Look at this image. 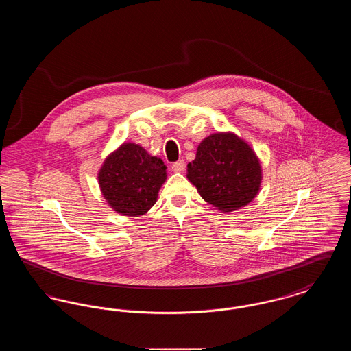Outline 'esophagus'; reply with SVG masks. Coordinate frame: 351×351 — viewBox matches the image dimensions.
I'll return each mask as SVG.
<instances>
[{
  "instance_id": "34e87169",
  "label": "esophagus",
  "mask_w": 351,
  "mask_h": 351,
  "mask_svg": "<svg viewBox=\"0 0 351 351\" xmlns=\"http://www.w3.org/2000/svg\"><path fill=\"white\" fill-rule=\"evenodd\" d=\"M171 168H172L173 172H183L184 169H185V162L184 160H179V162L173 163Z\"/></svg>"
}]
</instances>
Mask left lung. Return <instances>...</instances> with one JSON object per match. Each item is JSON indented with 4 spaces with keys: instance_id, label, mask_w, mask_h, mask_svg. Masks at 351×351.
I'll return each instance as SVG.
<instances>
[{
    "instance_id": "obj_1",
    "label": "left lung",
    "mask_w": 351,
    "mask_h": 351,
    "mask_svg": "<svg viewBox=\"0 0 351 351\" xmlns=\"http://www.w3.org/2000/svg\"><path fill=\"white\" fill-rule=\"evenodd\" d=\"M186 178L206 202L226 213L246 206L259 193L262 167L250 145L232 132L201 141Z\"/></svg>"
}]
</instances>
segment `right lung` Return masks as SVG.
Masks as SVG:
<instances>
[{
  "mask_svg": "<svg viewBox=\"0 0 351 351\" xmlns=\"http://www.w3.org/2000/svg\"><path fill=\"white\" fill-rule=\"evenodd\" d=\"M167 167L142 146L122 143L110 152L99 171V185L109 206L122 216L146 215L158 200Z\"/></svg>",
  "mask_w": 351,
  "mask_h": 351,
  "instance_id": "obj_1",
  "label": "right lung"
}]
</instances>
